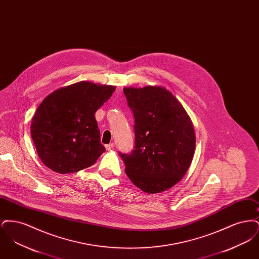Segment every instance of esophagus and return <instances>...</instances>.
Here are the masks:
<instances>
[{"label": "esophagus", "mask_w": 259, "mask_h": 259, "mask_svg": "<svg viewBox=\"0 0 259 259\" xmlns=\"http://www.w3.org/2000/svg\"><path fill=\"white\" fill-rule=\"evenodd\" d=\"M105 147H106L107 150H111V149H113V148H114V145L113 144H109V145H106Z\"/></svg>", "instance_id": "esophagus-1"}]
</instances>
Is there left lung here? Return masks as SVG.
Returning <instances> with one entry per match:
<instances>
[{
    "label": "left lung",
    "mask_w": 259,
    "mask_h": 259,
    "mask_svg": "<svg viewBox=\"0 0 259 259\" xmlns=\"http://www.w3.org/2000/svg\"><path fill=\"white\" fill-rule=\"evenodd\" d=\"M135 119V148L119 153L127 177L147 193L178 184L194 155L195 132L190 117L172 93L159 87H125Z\"/></svg>",
    "instance_id": "left-lung-1"
}]
</instances>
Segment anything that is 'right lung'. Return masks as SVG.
I'll use <instances>...</instances> for the list:
<instances>
[{
  "label": "right lung",
  "mask_w": 259,
  "mask_h": 259,
  "mask_svg": "<svg viewBox=\"0 0 259 259\" xmlns=\"http://www.w3.org/2000/svg\"><path fill=\"white\" fill-rule=\"evenodd\" d=\"M115 87L79 81L55 90L38 106L31 123L37 155L50 170L78 172L106 151L95 112Z\"/></svg>",
  "instance_id": "right-lung-1"
}]
</instances>
